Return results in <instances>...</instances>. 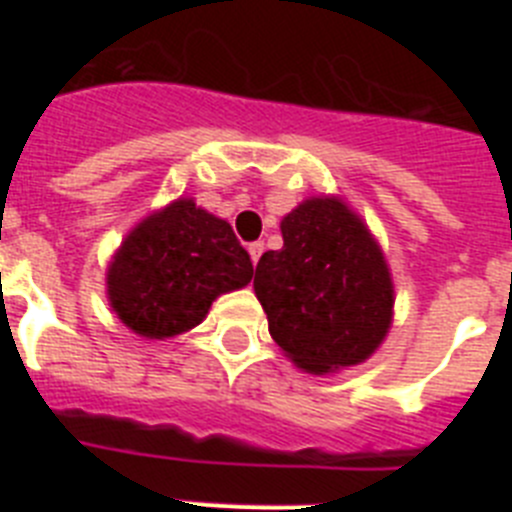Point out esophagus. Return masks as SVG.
<instances>
[{
  "mask_svg": "<svg viewBox=\"0 0 512 512\" xmlns=\"http://www.w3.org/2000/svg\"><path fill=\"white\" fill-rule=\"evenodd\" d=\"M248 253H251V261H253V264H259L261 253H264V241L248 243Z\"/></svg>",
  "mask_w": 512,
  "mask_h": 512,
  "instance_id": "1",
  "label": "esophagus"
}]
</instances>
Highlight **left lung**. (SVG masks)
Wrapping results in <instances>:
<instances>
[{"label":"left lung","mask_w":512,"mask_h":512,"mask_svg":"<svg viewBox=\"0 0 512 512\" xmlns=\"http://www.w3.org/2000/svg\"><path fill=\"white\" fill-rule=\"evenodd\" d=\"M284 246L256 264L271 338L305 372L369 359L392 320V279L366 225L338 200H307L282 220Z\"/></svg>","instance_id":"1"}]
</instances>
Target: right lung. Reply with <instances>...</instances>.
I'll list each match as a JSON object with an SVG mask.
<instances>
[{
    "mask_svg": "<svg viewBox=\"0 0 512 512\" xmlns=\"http://www.w3.org/2000/svg\"><path fill=\"white\" fill-rule=\"evenodd\" d=\"M251 277V256L233 228L192 200H176L125 238L107 271V295L138 336L171 338L200 325L217 295Z\"/></svg>",
    "mask_w": 512,
    "mask_h": 512,
    "instance_id": "obj_1",
    "label": "right lung"
}]
</instances>
